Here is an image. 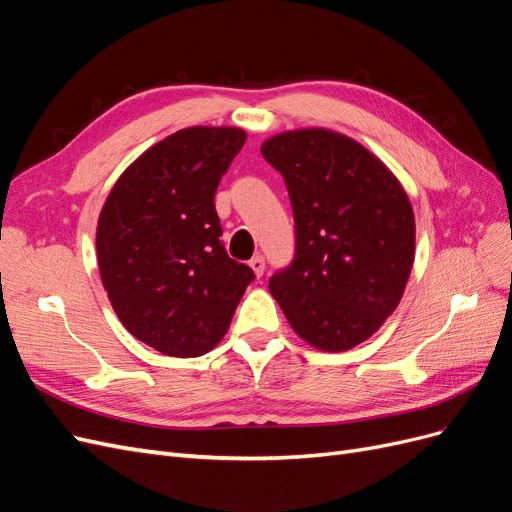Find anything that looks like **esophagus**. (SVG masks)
Instances as JSON below:
<instances>
[{
  "mask_svg": "<svg viewBox=\"0 0 512 512\" xmlns=\"http://www.w3.org/2000/svg\"><path fill=\"white\" fill-rule=\"evenodd\" d=\"M250 269L254 271L256 277H260L262 273H265V258H262L260 254H256V256L250 260Z\"/></svg>",
  "mask_w": 512,
  "mask_h": 512,
  "instance_id": "obj_1",
  "label": "esophagus"
}]
</instances>
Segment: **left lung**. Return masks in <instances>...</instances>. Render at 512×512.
I'll use <instances>...</instances> for the list:
<instances>
[{
    "label": "left lung",
    "instance_id": "1",
    "mask_svg": "<svg viewBox=\"0 0 512 512\" xmlns=\"http://www.w3.org/2000/svg\"><path fill=\"white\" fill-rule=\"evenodd\" d=\"M297 224L292 265L269 280L292 331L322 352H344L389 318L414 265L416 226L404 185L378 156L329 128L267 138Z\"/></svg>",
    "mask_w": 512,
    "mask_h": 512
}]
</instances>
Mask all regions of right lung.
<instances>
[{"label": "right lung", "mask_w": 512, "mask_h": 512, "mask_svg": "<svg viewBox=\"0 0 512 512\" xmlns=\"http://www.w3.org/2000/svg\"><path fill=\"white\" fill-rule=\"evenodd\" d=\"M245 130L194 126L143 151L108 192L96 228L102 286L136 339L166 356L222 342L254 280L220 243L213 196Z\"/></svg>", "instance_id": "1"}]
</instances>
